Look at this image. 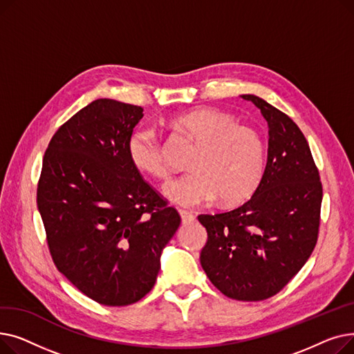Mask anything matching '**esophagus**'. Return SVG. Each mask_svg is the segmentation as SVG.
<instances>
[{"label":"esophagus","instance_id":"34e87169","mask_svg":"<svg viewBox=\"0 0 354 354\" xmlns=\"http://www.w3.org/2000/svg\"><path fill=\"white\" fill-rule=\"evenodd\" d=\"M179 215L182 219V224H192L195 221V215L189 211H185V209H179Z\"/></svg>","mask_w":354,"mask_h":354}]
</instances>
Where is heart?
<instances>
[{"mask_svg":"<svg viewBox=\"0 0 354 354\" xmlns=\"http://www.w3.org/2000/svg\"><path fill=\"white\" fill-rule=\"evenodd\" d=\"M172 123L199 147L189 165L194 172L167 183L163 189L167 198L183 207L207 205L218 198L234 205L257 191L267 159L266 142L257 129L214 107L185 111ZM127 155L138 171L156 179L169 178L163 145L153 127L142 124L130 133Z\"/></svg>","mask_w":354,"mask_h":354,"instance_id":"1","label":"heart"}]
</instances>
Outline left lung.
Segmentation results:
<instances>
[{
  "label": "left lung",
  "instance_id": "left-lung-1",
  "mask_svg": "<svg viewBox=\"0 0 354 354\" xmlns=\"http://www.w3.org/2000/svg\"><path fill=\"white\" fill-rule=\"evenodd\" d=\"M241 97L268 122L264 178L244 205L198 216L208 232L199 259L222 294L261 301L288 284L317 244L323 185L300 127L266 100Z\"/></svg>",
  "mask_w": 354,
  "mask_h": 354
}]
</instances>
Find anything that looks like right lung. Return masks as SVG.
<instances>
[{"instance_id":"right-lung-1","label":"right lung","mask_w":354,"mask_h":354,"mask_svg":"<svg viewBox=\"0 0 354 354\" xmlns=\"http://www.w3.org/2000/svg\"><path fill=\"white\" fill-rule=\"evenodd\" d=\"M143 109L91 102L51 138L37 185L54 266L88 299L138 303L155 286L160 252L180 216L127 155Z\"/></svg>"}]
</instances>
